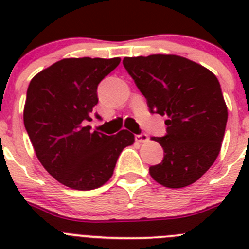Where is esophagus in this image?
I'll return each instance as SVG.
<instances>
[{"label": "esophagus", "mask_w": 249, "mask_h": 249, "mask_svg": "<svg viewBox=\"0 0 249 249\" xmlns=\"http://www.w3.org/2000/svg\"><path fill=\"white\" fill-rule=\"evenodd\" d=\"M148 136L146 135V133H141V135H136V141L137 142H140V143H146V142H148Z\"/></svg>", "instance_id": "1"}]
</instances>
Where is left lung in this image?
Wrapping results in <instances>:
<instances>
[{
  "label": "left lung",
  "instance_id": "8db88e82",
  "mask_svg": "<svg viewBox=\"0 0 249 249\" xmlns=\"http://www.w3.org/2000/svg\"><path fill=\"white\" fill-rule=\"evenodd\" d=\"M123 66L147 100L151 113L166 116L167 135L152 137L164 152L149 175L168 188L198 181L218 157L228 111L217 77L176 54L124 57Z\"/></svg>",
  "mask_w": 249,
  "mask_h": 249
}]
</instances>
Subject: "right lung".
<instances>
[{
    "label": "right lung",
    "mask_w": 249,
    "mask_h": 249,
    "mask_svg": "<svg viewBox=\"0 0 249 249\" xmlns=\"http://www.w3.org/2000/svg\"><path fill=\"white\" fill-rule=\"evenodd\" d=\"M121 62L114 58H63L31 80L23 122L38 160L59 183L78 191L103 186L135 136H114L85 126L98 103L97 86ZM100 118V116H96Z\"/></svg>",
    "instance_id": "add662e5"
}]
</instances>
